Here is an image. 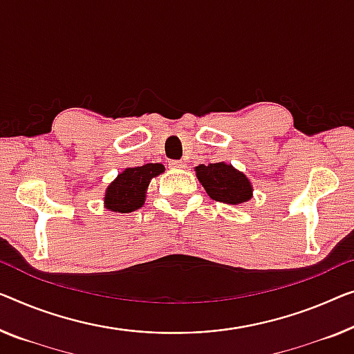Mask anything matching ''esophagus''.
<instances>
[{"label": "esophagus", "mask_w": 354, "mask_h": 354, "mask_svg": "<svg viewBox=\"0 0 354 354\" xmlns=\"http://www.w3.org/2000/svg\"><path fill=\"white\" fill-rule=\"evenodd\" d=\"M168 165H170V168H173V170H181V168H184V162L183 160H171Z\"/></svg>", "instance_id": "obj_1"}]
</instances>
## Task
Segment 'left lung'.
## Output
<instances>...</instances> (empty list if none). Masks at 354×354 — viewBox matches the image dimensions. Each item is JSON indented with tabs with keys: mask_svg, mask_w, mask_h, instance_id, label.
Returning <instances> with one entry per match:
<instances>
[{
	"mask_svg": "<svg viewBox=\"0 0 354 354\" xmlns=\"http://www.w3.org/2000/svg\"><path fill=\"white\" fill-rule=\"evenodd\" d=\"M198 181L216 202L240 205L252 197V186L246 175L225 162L195 167Z\"/></svg>",
	"mask_w": 354,
	"mask_h": 354,
	"instance_id": "obj_1",
	"label": "left lung"
}]
</instances>
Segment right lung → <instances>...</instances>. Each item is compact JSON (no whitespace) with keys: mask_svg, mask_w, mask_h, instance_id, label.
I'll return each instance as SVG.
<instances>
[{"mask_svg":"<svg viewBox=\"0 0 354 354\" xmlns=\"http://www.w3.org/2000/svg\"><path fill=\"white\" fill-rule=\"evenodd\" d=\"M165 171L162 163H146L143 167L125 168L106 187L104 207L114 213H131L145 205L151 179Z\"/></svg>","mask_w":354,"mask_h":354,"instance_id":"right-lung-1","label":"right lung"}]
</instances>
